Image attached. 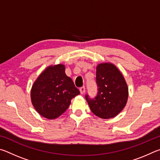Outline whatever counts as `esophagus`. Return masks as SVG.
I'll return each mask as SVG.
<instances>
[{"label": "esophagus", "mask_w": 160, "mask_h": 160, "mask_svg": "<svg viewBox=\"0 0 160 160\" xmlns=\"http://www.w3.org/2000/svg\"><path fill=\"white\" fill-rule=\"evenodd\" d=\"M80 93L82 94H83L85 92V87H82V88H80Z\"/></svg>", "instance_id": "obj_1"}]
</instances>
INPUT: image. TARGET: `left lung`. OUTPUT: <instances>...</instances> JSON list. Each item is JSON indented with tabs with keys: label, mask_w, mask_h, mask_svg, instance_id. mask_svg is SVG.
Instances as JSON below:
<instances>
[{
	"label": "left lung",
	"mask_w": 160,
	"mask_h": 160,
	"mask_svg": "<svg viewBox=\"0 0 160 160\" xmlns=\"http://www.w3.org/2000/svg\"><path fill=\"white\" fill-rule=\"evenodd\" d=\"M96 82L97 95L94 99L85 96L92 112L104 119L115 117L128 101V88L125 78L114 64L102 63L97 66Z\"/></svg>",
	"instance_id": "obj_1"
}]
</instances>
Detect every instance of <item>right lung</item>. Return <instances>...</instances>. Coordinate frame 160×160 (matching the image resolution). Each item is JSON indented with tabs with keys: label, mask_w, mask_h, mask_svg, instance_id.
<instances>
[{
	"label": "right lung",
	"mask_w": 160,
	"mask_h": 160,
	"mask_svg": "<svg viewBox=\"0 0 160 160\" xmlns=\"http://www.w3.org/2000/svg\"><path fill=\"white\" fill-rule=\"evenodd\" d=\"M63 64L47 67L35 80L31 90V101L43 117L55 119L66 112L71 99L80 94L72 79L67 76Z\"/></svg>",
	"instance_id": "1"
}]
</instances>
